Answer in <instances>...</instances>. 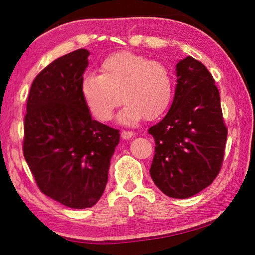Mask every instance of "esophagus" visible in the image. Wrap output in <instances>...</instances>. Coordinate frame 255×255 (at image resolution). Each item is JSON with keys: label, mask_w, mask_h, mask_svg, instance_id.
Returning a JSON list of instances; mask_svg holds the SVG:
<instances>
[{"label": "esophagus", "mask_w": 255, "mask_h": 255, "mask_svg": "<svg viewBox=\"0 0 255 255\" xmlns=\"http://www.w3.org/2000/svg\"><path fill=\"white\" fill-rule=\"evenodd\" d=\"M135 135L132 131H127V130H123L122 133H120V136H122L123 139H130V138Z\"/></svg>", "instance_id": "obj_1"}]
</instances>
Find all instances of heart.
Returning a JSON list of instances; mask_svg holds the SVG:
<instances>
[{
  "label": "heart",
  "mask_w": 255,
  "mask_h": 255,
  "mask_svg": "<svg viewBox=\"0 0 255 255\" xmlns=\"http://www.w3.org/2000/svg\"><path fill=\"white\" fill-rule=\"evenodd\" d=\"M99 75L83 77L81 93L88 109L101 122L112 118L125 101L118 119L131 125L145 117L152 120L169 108L173 97V76L158 60L132 51H119L102 60Z\"/></svg>",
  "instance_id": "obj_1"
}]
</instances>
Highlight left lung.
<instances>
[{"label": "left lung", "instance_id": "8db88e82", "mask_svg": "<svg viewBox=\"0 0 255 255\" xmlns=\"http://www.w3.org/2000/svg\"><path fill=\"white\" fill-rule=\"evenodd\" d=\"M174 100L165 117L148 129L155 155L149 173L171 198L184 199L213 183L221 171L227 128L215 80L188 56L176 64Z\"/></svg>", "mask_w": 255, "mask_h": 255}]
</instances>
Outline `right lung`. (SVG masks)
Wrapping results in <instances>:
<instances>
[{
	"label": "right lung",
	"mask_w": 255,
	"mask_h": 255,
	"mask_svg": "<svg viewBox=\"0 0 255 255\" xmlns=\"http://www.w3.org/2000/svg\"><path fill=\"white\" fill-rule=\"evenodd\" d=\"M89 50L55 59L33 80L24 116L23 155L42 193L90 208L105 191L119 130L92 119L81 93Z\"/></svg>",
	"instance_id": "1"
}]
</instances>
